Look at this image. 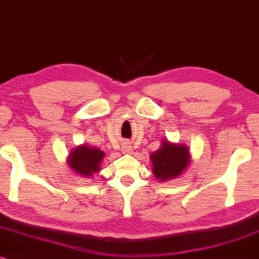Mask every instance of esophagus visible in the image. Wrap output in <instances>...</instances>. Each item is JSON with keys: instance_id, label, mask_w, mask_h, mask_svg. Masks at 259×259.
<instances>
[{"instance_id": "obj_1", "label": "esophagus", "mask_w": 259, "mask_h": 259, "mask_svg": "<svg viewBox=\"0 0 259 259\" xmlns=\"http://www.w3.org/2000/svg\"><path fill=\"white\" fill-rule=\"evenodd\" d=\"M123 153L124 154H132L133 153V148H132V146H130V144H124L123 146Z\"/></svg>"}]
</instances>
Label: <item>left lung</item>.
<instances>
[{
    "instance_id": "1",
    "label": "left lung",
    "mask_w": 259,
    "mask_h": 259,
    "mask_svg": "<svg viewBox=\"0 0 259 259\" xmlns=\"http://www.w3.org/2000/svg\"><path fill=\"white\" fill-rule=\"evenodd\" d=\"M153 162V173L160 181H167L178 178L185 171L191 162L188 147L184 144L162 142L161 148L150 155Z\"/></svg>"
}]
</instances>
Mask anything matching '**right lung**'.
Segmentation results:
<instances>
[{"mask_svg":"<svg viewBox=\"0 0 259 259\" xmlns=\"http://www.w3.org/2000/svg\"><path fill=\"white\" fill-rule=\"evenodd\" d=\"M104 156V151L98 148L82 144L71 151L67 163L71 169L74 170V173L89 178L94 177V174L99 170Z\"/></svg>","mask_w":259,"mask_h":259,"instance_id":"add662e5","label":"right lung"}]
</instances>
